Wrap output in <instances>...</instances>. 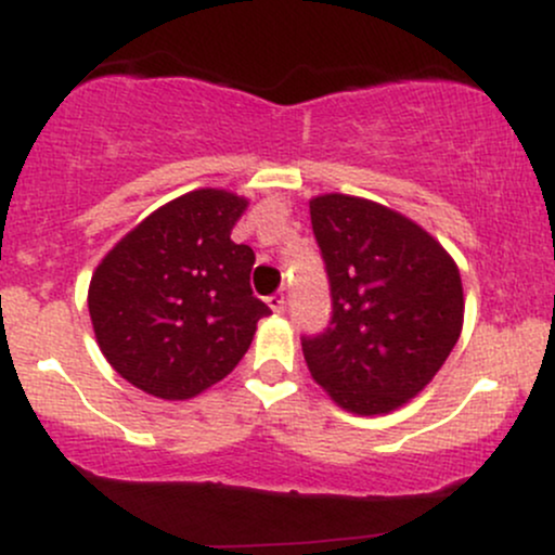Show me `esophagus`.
<instances>
[{"instance_id":"esophagus-1","label":"esophagus","mask_w":555,"mask_h":555,"mask_svg":"<svg viewBox=\"0 0 555 555\" xmlns=\"http://www.w3.org/2000/svg\"><path fill=\"white\" fill-rule=\"evenodd\" d=\"M266 302H269V308L273 310V313H282L284 310V305H286V297H284V292H273V295L266 299Z\"/></svg>"}]
</instances>
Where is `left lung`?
Segmentation results:
<instances>
[{
    "label": "left lung",
    "instance_id": "left-lung-1",
    "mask_svg": "<svg viewBox=\"0 0 555 555\" xmlns=\"http://www.w3.org/2000/svg\"><path fill=\"white\" fill-rule=\"evenodd\" d=\"M310 221L334 315L302 339L305 362L341 410L388 415L436 378L460 339V269L423 227L367 197L315 195Z\"/></svg>",
    "mask_w": 555,
    "mask_h": 555
}]
</instances>
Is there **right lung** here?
Segmentation results:
<instances>
[{
	"mask_svg": "<svg viewBox=\"0 0 555 555\" xmlns=\"http://www.w3.org/2000/svg\"><path fill=\"white\" fill-rule=\"evenodd\" d=\"M247 197L201 188L164 203L95 266L88 313L106 362L140 391L184 401L245 358L269 305L256 253L232 240Z\"/></svg>",
	"mask_w": 555,
	"mask_h": 555,
	"instance_id": "1",
	"label": "right lung"
}]
</instances>
